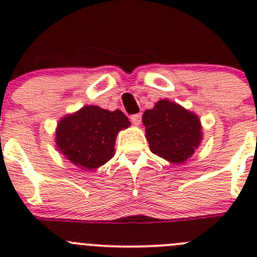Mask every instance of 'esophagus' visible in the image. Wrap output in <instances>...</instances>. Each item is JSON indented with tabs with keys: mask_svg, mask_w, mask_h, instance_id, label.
Returning a JSON list of instances; mask_svg holds the SVG:
<instances>
[{
	"mask_svg": "<svg viewBox=\"0 0 257 257\" xmlns=\"http://www.w3.org/2000/svg\"><path fill=\"white\" fill-rule=\"evenodd\" d=\"M131 122H133L135 126H139L140 122H142V114H134L131 115Z\"/></svg>",
	"mask_w": 257,
	"mask_h": 257,
	"instance_id": "esophagus-1",
	"label": "esophagus"
}]
</instances>
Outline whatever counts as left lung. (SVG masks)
<instances>
[{
  "instance_id": "1",
  "label": "left lung",
  "mask_w": 257,
  "mask_h": 257,
  "mask_svg": "<svg viewBox=\"0 0 257 257\" xmlns=\"http://www.w3.org/2000/svg\"><path fill=\"white\" fill-rule=\"evenodd\" d=\"M143 123L152 153L171 163L185 162L202 142L198 115L167 99L145 110Z\"/></svg>"
}]
</instances>
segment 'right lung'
<instances>
[{"mask_svg": "<svg viewBox=\"0 0 257 257\" xmlns=\"http://www.w3.org/2000/svg\"><path fill=\"white\" fill-rule=\"evenodd\" d=\"M128 118L96 105H86L60 119L55 133L58 151L74 166L95 170L114 156L117 134L130 126Z\"/></svg>", "mask_w": 257, "mask_h": 257, "instance_id": "obj_1", "label": "right lung"}]
</instances>
